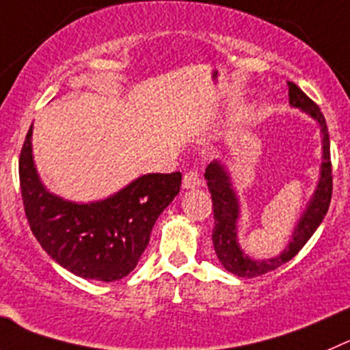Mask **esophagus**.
<instances>
[{
	"label": "esophagus",
	"mask_w": 350,
	"mask_h": 350,
	"mask_svg": "<svg viewBox=\"0 0 350 350\" xmlns=\"http://www.w3.org/2000/svg\"><path fill=\"white\" fill-rule=\"evenodd\" d=\"M202 180L199 178V173L198 172H187L184 175V180H182V187L184 189H196V187H201Z\"/></svg>",
	"instance_id": "1"
}]
</instances>
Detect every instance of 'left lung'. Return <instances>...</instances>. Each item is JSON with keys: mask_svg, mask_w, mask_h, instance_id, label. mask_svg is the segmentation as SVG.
Segmentation results:
<instances>
[{"mask_svg": "<svg viewBox=\"0 0 350 350\" xmlns=\"http://www.w3.org/2000/svg\"><path fill=\"white\" fill-rule=\"evenodd\" d=\"M288 103L292 108H299L306 115L311 116L319 125L321 132V166L319 178L311 199L306 204L304 211L295 223L291 241L284 251L271 259H254L245 254L239 244V219H241V201L234 187V180L228 168L221 161L209 163L206 168L204 178L208 180V189L213 199V215H215V228H213V245L223 268L242 278H252L277 269L278 266L291 261L306 242L311 239L316 228L321 225L332 201V161H330V137L325 116L319 111L318 105L308 98L294 82H288Z\"/></svg>", "mask_w": 350, "mask_h": 350, "instance_id": "obj_1", "label": "left lung"}]
</instances>
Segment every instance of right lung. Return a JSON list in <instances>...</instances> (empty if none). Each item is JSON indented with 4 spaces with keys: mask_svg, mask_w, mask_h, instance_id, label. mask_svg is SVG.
Here are the masks:
<instances>
[{
    "mask_svg": "<svg viewBox=\"0 0 350 350\" xmlns=\"http://www.w3.org/2000/svg\"><path fill=\"white\" fill-rule=\"evenodd\" d=\"M32 234L49 258L81 278L115 282L137 266L158 216L180 191L182 173H148L101 201L75 202L48 191L32 154V125L18 161Z\"/></svg>",
    "mask_w": 350,
    "mask_h": 350,
    "instance_id": "obj_1",
    "label": "right lung"
}]
</instances>
